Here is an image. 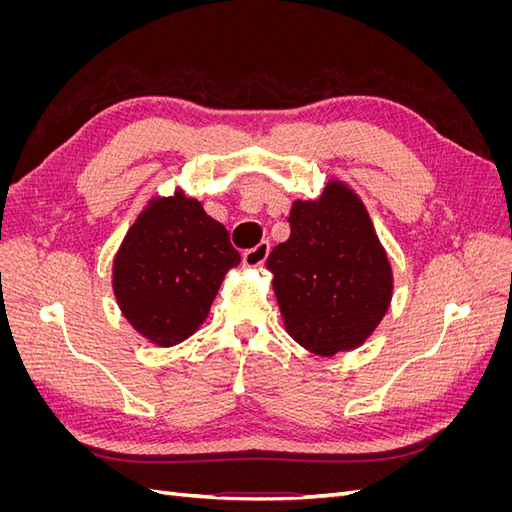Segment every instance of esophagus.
Segmentation results:
<instances>
[{"mask_svg": "<svg viewBox=\"0 0 512 512\" xmlns=\"http://www.w3.org/2000/svg\"><path fill=\"white\" fill-rule=\"evenodd\" d=\"M269 252H271V243L260 241L256 247H252V250H247L243 254V265L245 267H262V265H265Z\"/></svg>", "mask_w": 512, "mask_h": 512, "instance_id": "34e87169", "label": "esophagus"}]
</instances>
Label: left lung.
I'll return each instance as SVG.
<instances>
[{
  "label": "left lung",
  "instance_id": "obj_1",
  "mask_svg": "<svg viewBox=\"0 0 512 512\" xmlns=\"http://www.w3.org/2000/svg\"><path fill=\"white\" fill-rule=\"evenodd\" d=\"M290 237L267 258L294 342L318 356L359 348L384 318L393 273L363 200L329 181L318 200H294Z\"/></svg>",
  "mask_w": 512,
  "mask_h": 512
}]
</instances>
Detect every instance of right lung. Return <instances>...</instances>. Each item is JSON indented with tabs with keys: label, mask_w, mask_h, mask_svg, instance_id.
Segmentation results:
<instances>
[{
	"label": "right lung",
	"mask_w": 512,
	"mask_h": 512,
	"mask_svg": "<svg viewBox=\"0 0 512 512\" xmlns=\"http://www.w3.org/2000/svg\"><path fill=\"white\" fill-rule=\"evenodd\" d=\"M241 262L228 230L183 192L151 198L113 260L121 314L168 348L205 322L224 275Z\"/></svg>",
	"instance_id": "add662e5"
}]
</instances>
